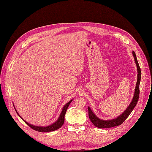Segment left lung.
Returning a JSON list of instances; mask_svg holds the SVG:
<instances>
[{
	"instance_id": "obj_1",
	"label": "left lung",
	"mask_w": 152,
	"mask_h": 152,
	"mask_svg": "<svg viewBox=\"0 0 152 152\" xmlns=\"http://www.w3.org/2000/svg\"><path fill=\"white\" fill-rule=\"evenodd\" d=\"M132 54L134 58V61L135 62L137 68V81L135 88L134 94L133 96V98L132 101L131 102L130 104L126 107V109L119 116L116 117L115 119H112L110 120H103L98 118L94 113L92 111L90 107L88 106V116L91 121V122L95 126L99 128H111L113 126H116L122 124L124 121L128 117L129 114L131 113L135 106H136L140 94V83L141 80V69L139 66V64L137 61V59L135 55V53L134 51H132Z\"/></svg>"
}]
</instances>
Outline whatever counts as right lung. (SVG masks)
<instances>
[{
	"label": "right lung",
	"mask_w": 152,
	"mask_h": 152,
	"mask_svg": "<svg viewBox=\"0 0 152 152\" xmlns=\"http://www.w3.org/2000/svg\"><path fill=\"white\" fill-rule=\"evenodd\" d=\"M73 99H71L69 102H68L66 104H65L63 108H62V112L58 118V119H57V121H56L54 123H53L51 125H49L48 126H36V125H33L32 124H29L28 122H27V121H26L20 115L19 113H18L17 109H15V106L14 104V107L15 109V111L17 112L18 115L23 120V121H24L25 123H26L29 126H30L32 129L37 131H39V132H50V131H55V130H56L59 128H60L64 124V121H65V115L66 113V110L69 105V104L71 103V102L72 101Z\"/></svg>",
	"instance_id": "right-lung-1"
}]
</instances>
